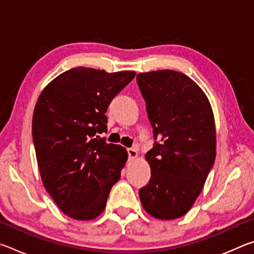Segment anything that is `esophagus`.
<instances>
[{"instance_id": "esophagus-1", "label": "esophagus", "mask_w": 254, "mask_h": 254, "mask_svg": "<svg viewBox=\"0 0 254 254\" xmlns=\"http://www.w3.org/2000/svg\"><path fill=\"white\" fill-rule=\"evenodd\" d=\"M128 153V161H133L137 157V151L135 149H127Z\"/></svg>"}]
</instances>
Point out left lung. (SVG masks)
<instances>
[{
	"mask_svg": "<svg viewBox=\"0 0 254 254\" xmlns=\"http://www.w3.org/2000/svg\"><path fill=\"white\" fill-rule=\"evenodd\" d=\"M154 139L145 153L149 184L139 190L143 209L158 220L184 216L199 196L216 156V131L206 94L183 72L136 76Z\"/></svg>",
	"mask_w": 254,
	"mask_h": 254,
	"instance_id": "1",
	"label": "left lung"
}]
</instances>
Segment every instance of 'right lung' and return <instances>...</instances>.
Listing matches in <instances>:
<instances>
[{
	"label": "right lung",
	"instance_id": "add662e5",
	"mask_svg": "<svg viewBox=\"0 0 254 254\" xmlns=\"http://www.w3.org/2000/svg\"><path fill=\"white\" fill-rule=\"evenodd\" d=\"M134 76L132 70L72 68L51 80L38 98L32 137L42 184L74 220L100 216L121 177L126 148L96 134L106 132L107 106Z\"/></svg>",
	"mask_w": 254,
	"mask_h": 254
}]
</instances>
